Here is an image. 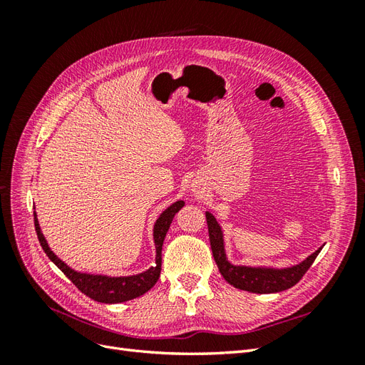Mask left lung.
<instances>
[{
  "mask_svg": "<svg viewBox=\"0 0 365 365\" xmlns=\"http://www.w3.org/2000/svg\"><path fill=\"white\" fill-rule=\"evenodd\" d=\"M207 225H208V237L212 245L213 257L222 277L233 284L235 288L248 291L254 294H274L284 289L292 288L294 284L302 280L306 271L312 267L314 260L322 251V248L311 254L304 262L295 264L292 268L286 269H272V268H250V267H235L225 257L222 231L212 213L205 212Z\"/></svg>",
  "mask_w": 365,
  "mask_h": 365,
  "instance_id": "left-lung-1",
  "label": "left lung"
}]
</instances>
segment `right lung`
Here are the masks:
<instances>
[{"instance_id":"obj_1","label":"right lung","mask_w":365,"mask_h":365,"mask_svg":"<svg viewBox=\"0 0 365 365\" xmlns=\"http://www.w3.org/2000/svg\"><path fill=\"white\" fill-rule=\"evenodd\" d=\"M182 205H184V201L172 204L168 210H165V212L161 213V216L158 217L155 224V228H153V240H155V248H157L155 267H152L150 269L141 274L130 275V277H106V275L81 274L74 271L70 267H67V264H65L59 257H56V254L48 248L46 237H43V235L41 233L36 213H35V230L39 239V244L42 250L46 251L48 259L56 264L65 275H67V277L74 283L76 288L82 294L93 298V300L98 303H109V304L123 303L148 292L152 286L158 282L160 272H161L163 242L165 235H168V230L172 224L173 216L180 212Z\"/></svg>"}]
</instances>
